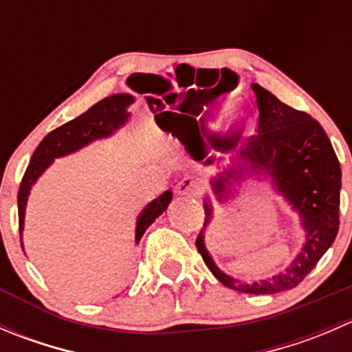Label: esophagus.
I'll return each mask as SVG.
<instances>
[{
    "label": "esophagus",
    "mask_w": 352,
    "mask_h": 352,
    "mask_svg": "<svg viewBox=\"0 0 352 352\" xmlns=\"http://www.w3.org/2000/svg\"><path fill=\"white\" fill-rule=\"evenodd\" d=\"M175 194H179V196L196 197L199 194V184L194 179H190V177H184L182 180L177 182Z\"/></svg>",
    "instance_id": "34e87169"
}]
</instances>
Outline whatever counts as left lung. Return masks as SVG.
<instances>
[{
	"label": "left lung",
	"mask_w": 352,
	"mask_h": 352,
	"mask_svg": "<svg viewBox=\"0 0 352 352\" xmlns=\"http://www.w3.org/2000/svg\"><path fill=\"white\" fill-rule=\"evenodd\" d=\"M258 107L257 136L240 151L236 163L209 179V189L219 204L235 199V184L248 179L267 180L271 189L291 208L303 230V245L296 257L278 274L257 281H240L216 265L206 247V230L214 219V206L208 192L204 226L196 245L209 271L226 287L250 294H274L293 289L307 278L333 243L339 230L340 165L324 127L308 113L283 104L278 97L252 83ZM248 173L245 174L244 172Z\"/></svg>",
	"instance_id": "left-lung-1"
}]
</instances>
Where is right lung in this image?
<instances>
[{"instance_id":"1","label":"right lung","mask_w":352,"mask_h":352,"mask_svg":"<svg viewBox=\"0 0 352 352\" xmlns=\"http://www.w3.org/2000/svg\"><path fill=\"white\" fill-rule=\"evenodd\" d=\"M134 102H136V98L131 94L110 95L104 100L97 102L94 107H90L87 112L78 116L76 119L69 120V122L63 124L61 127L49 133L41 141L37 150L32 155L19 190V223L22 248L25 211H27L28 196H30L32 187L42 177V173L54 163L56 158H63V156L76 153V151L88 146L94 141L105 140V138L113 136L117 131L122 129L129 122V107ZM170 202H172V190H165L162 196L153 199L140 212L136 219V236H134L136 243L141 242V236L144 235L148 226L166 211Z\"/></svg>"}]
</instances>
